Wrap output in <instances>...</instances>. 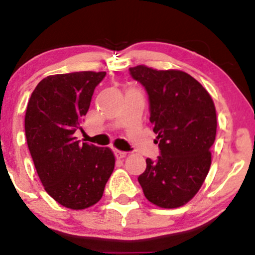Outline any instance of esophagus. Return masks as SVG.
<instances>
[{
    "label": "esophagus",
    "mask_w": 255,
    "mask_h": 255,
    "mask_svg": "<svg viewBox=\"0 0 255 255\" xmlns=\"http://www.w3.org/2000/svg\"><path fill=\"white\" fill-rule=\"evenodd\" d=\"M115 155H116V158L122 159V158H126L127 153H126V151H122V150H115Z\"/></svg>",
    "instance_id": "obj_1"
}]
</instances>
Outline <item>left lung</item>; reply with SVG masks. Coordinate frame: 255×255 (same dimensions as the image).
Instances as JSON below:
<instances>
[{"label":"left lung","instance_id":"left-lung-1","mask_svg":"<svg viewBox=\"0 0 255 255\" xmlns=\"http://www.w3.org/2000/svg\"><path fill=\"white\" fill-rule=\"evenodd\" d=\"M129 74L148 94L149 121L160 155L146 158L138 176L144 196L159 207L189 202L206 179L215 143L216 109L197 80L180 70H154L139 65Z\"/></svg>","mask_w":255,"mask_h":255}]
</instances>
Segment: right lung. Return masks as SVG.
<instances>
[{
    "label": "right lung",
    "mask_w": 255,
    "mask_h": 255,
    "mask_svg": "<svg viewBox=\"0 0 255 255\" xmlns=\"http://www.w3.org/2000/svg\"><path fill=\"white\" fill-rule=\"evenodd\" d=\"M105 71L58 74L32 92L24 118L25 138L45 191L64 207L84 210L101 200L115 168V155L76 139Z\"/></svg>",
    "instance_id": "right-lung-1"
}]
</instances>
